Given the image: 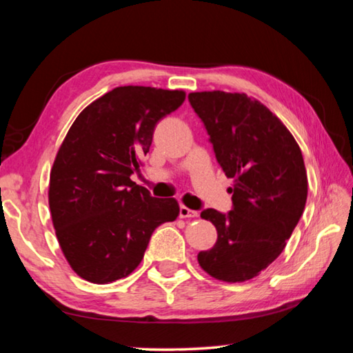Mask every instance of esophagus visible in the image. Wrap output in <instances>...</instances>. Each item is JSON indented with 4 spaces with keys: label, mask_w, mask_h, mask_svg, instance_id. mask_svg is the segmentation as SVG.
Instances as JSON below:
<instances>
[{
    "label": "esophagus",
    "mask_w": 353,
    "mask_h": 353,
    "mask_svg": "<svg viewBox=\"0 0 353 353\" xmlns=\"http://www.w3.org/2000/svg\"><path fill=\"white\" fill-rule=\"evenodd\" d=\"M179 216H181V218H196V216H198V212L190 210L188 207L181 205V208H179Z\"/></svg>",
    "instance_id": "1"
}]
</instances>
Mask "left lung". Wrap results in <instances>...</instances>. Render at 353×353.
<instances>
[{
	"label": "left lung",
	"mask_w": 353,
	"mask_h": 353,
	"mask_svg": "<svg viewBox=\"0 0 353 353\" xmlns=\"http://www.w3.org/2000/svg\"><path fill=\"white\" fill-rule=\"evenodd\" d=\"M210 135L214 155L234 179L232 210L207 208L218 240L198 254L202 270L223 282H246L282 254L307 202V170L301 148L285 124L246 93L188 94Z\"/></svg>",
	"instance_id": "1"
}]
</instances>
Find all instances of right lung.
Returning <instances> with one entry per match:
<instances>
[{"label": "right lung", "instance_id": "add662e5", "mask_svg": "<svg viewBox=\"0 0 353 353\" xmlns=\"http://www.w3.org/2000/svg\"><path fill=\"white\" fill-rule=\"evenodd\" d=\"M185 92L126 85L93 101L71 124L50 176V210L71 270L112 283L140 265L152 232L174 221V198H152L130 181L149 152L160 119Z\"/></svg>", "mask_w": 353, "mask_h": 353}]
</instances>
